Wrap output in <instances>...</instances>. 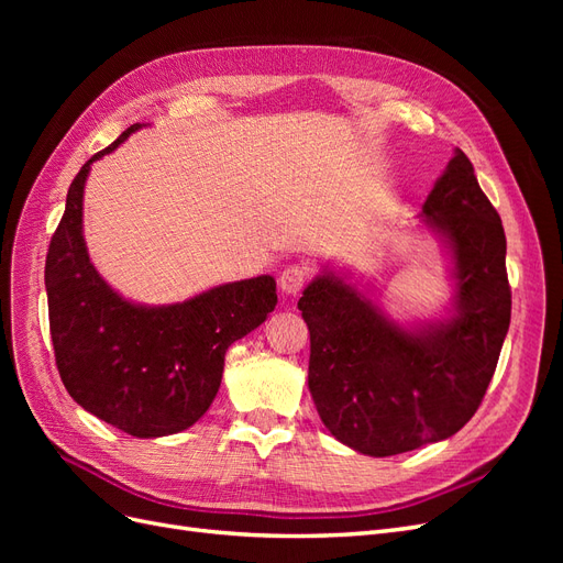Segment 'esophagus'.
Returning <instances> with one entry per match:
<instances>
[{
	"instance_id": "esophagus-1",
	"label": "esophagus",
	"mask_w": 563,
	"mask_h": 563,
	"mask_svg": "<svg viewBox=\"0 0 563 563\" xmlns=\"http://www.w3.org/2000/svg\"><path fill=\"white\" fill-rule=\"evenodd\" d=\"M305 282H308V267L291 265V267H286V269L282 272L279 288H282V291H284L286 296H298V294L302 291Z\"/></svg>"
}]
</instances>
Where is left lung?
Segmentation results:
<instances>
[{
  "mask_svg": "<svg viewBox=\"0 0 563 563\" xmlns=\"http://www.w3.org/2000/svg\"><path fill=\"white\" fill-rule=\"evenodd\" d=\"M451 261L446 314L397 321L368 286L323 267L298 300L310 329L308 385L321 422L385 457L453 437L479 408L509 329L505 230L463 150L422 203Z\"/></svg>",
  "mask_w": 563,
  "mask_h": 563,
  "instance_id": "8db88e82",
  "label": "left lung"
}]
</instances>
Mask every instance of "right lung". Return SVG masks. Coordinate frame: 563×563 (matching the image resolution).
<instances>
[{"mask_svg": "<svg viewBox=\"0 0 563 563\" xmlns=\"http://www.w3.org/2000/svg\"><path fill=\"white\" fill-rule=\"evenodd\" d=\"M139 129L143 124L129 126L79 168L46 253L44 284L56 364L70 397L117 430L157 439L209 411L228 347L275 310L277 282L261 275L183 302L143 305L100 277L84 242V185L91 164Z\"/></svg>", "mask_w": 563, "mask_h": 563, "instance_id": "right-lung-1", "label": "right lung"}]
</instances>
